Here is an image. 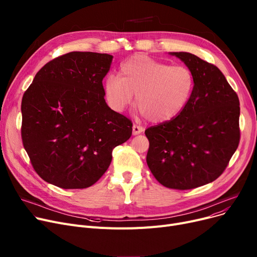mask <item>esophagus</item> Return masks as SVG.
I'll use <instances>...</instances> for the list:
<instances>
[{
    "mask_svg": "<svg viewBox=\"0 0 257 257\" xmlns=\"http://www.w3.org/2000/svg\"><path fill=\"white\" fill-rule=\"evenodd\" d=\"M144 127L140 126V125H133L132 127V133L133 136H138V134H141L144 131Z\"/></svg>",
    "mask_w": 257,
    "mask_h": 257,
    "instance_id": "1",
    "label": "esophagus"
}]
</instances>
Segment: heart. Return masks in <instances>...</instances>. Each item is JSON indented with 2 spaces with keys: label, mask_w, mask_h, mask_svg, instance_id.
Listing matches in <instances>:
<instances>
[{
  "label": "heart",
  "mask_w": 257,
  "mask_h": 257,
  "mask_svg": "<svg viewBox=\"0 0 257 257\" xmlns=\"http://www.w3.org/2000/svg\"><path fill=\"white\" fill-rule=\"evenodd\" d=\"M194 85L193 72L187 66L136 55L121 63L119 76L106 77L103 89L113 111H123L136 93L139 112L153 123H163L182 111L191 99Z\"/></svg>",
  "instance_id": "b5f03b06"
}]
</instances>
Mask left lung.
<instances>
[{
	"mask_svg": "<svg viewBox=\"0 0 257 257\" xmlns=\"http://www.w3.org/2000/svg\"><path fill=\"white\" fill-rule=\"evenodd\" d=\"M193 72L194 90L182 111L149 127L147 164L156 180L192 190L220 177L239 143V100L217 66L191 53L173 52Z\"/></svg>",
	"mask_w": 257,
	"mask_h": 257,
	"instance_id": "obj_1",
	"label": "left lung"
}]
</instances>
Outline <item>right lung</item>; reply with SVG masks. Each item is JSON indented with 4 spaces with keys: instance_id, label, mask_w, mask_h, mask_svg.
Listing matches in <instances>:
<instances>
[{
    "instance_id": "1",
    "label": "right lung",
    "mask_w": 257,
    "mask_h": 257,
    "mask_svg": "<svg viewBox=\"0 0 257 257\" xmlns=\"http://www.w3.org/2000/svg\"><path fill=\"white\" fill-rule=\"evenodd\" d=\"M112 56L70 52L45 64L22 100V141L39 177L64 190L86 188L107 171L132 121L104 99Z\"/></svg>"
}]
</instances>
